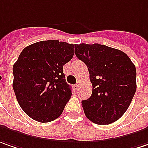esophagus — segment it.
I'll return each instance as SVG.
<instances>
[{"label":"esophagus","instance_id":"obj_1","mask_svg":"<svg viewBox=\"0 0 148 148\" xmlns=\"http://www.w3.org/2000/svg\"><path fill=\"white\" fill-rule=\"evenodd\" d=\"M74 87L75 90H78V89H79V83L78 82L77 84H74Z\"/></svg>","mask_w":148,"mask_h":148}]
</instances>
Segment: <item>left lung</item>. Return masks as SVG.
Masks as SVG:
<instances>
[{"mask_svg": "<svg viewBox=\"0 0 148 148\" xmlns=\"http://www.w3.org/2000/svg\"><path fill=\"white\" fill-rule=\"evenodd\" d=\"M76 57L88 67L91 96L82 100L86 117L98 125H108L121 117L136 90V71L121 50L99 43L75 44Z\"/></svg>", "mask_w": 148, "mask_h": 148, "instance_id": "1", "label": "left lung"}]
</instances>
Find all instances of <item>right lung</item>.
Masks as SVG:
<instances>
[{
	"label": "right lung",
	"mask_w": 148,
	"mask_h": 148,
	"mask_svg": "<svg viewBox=\"0 0 148 148\" xmlns=\"http://www.w3.org/2000/svg\"><path fill=\"white\" fill-rule=\"evenodd\" d=\"M74 45L58 40L26 47L13 65L14 92L23 111L38 122L60 116L72 92L63 66L72 59Z\"/></svg>",
	"instance_id": "1"
}]
</instances>
